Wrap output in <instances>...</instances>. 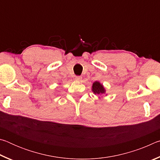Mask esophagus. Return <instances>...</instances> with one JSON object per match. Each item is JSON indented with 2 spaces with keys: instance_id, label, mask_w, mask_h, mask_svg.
<instances>
[{
  "instance_id": "esophagus-1",
  "label": "esophagus",
  "mask_w": 160,
  "mask_h": 160,
  "mask_svg": "<svg viewBox=\"0 0 160 160\" xmlns=\"http://www.w3.org/2000/svg\"><path fill=\"white\" fill-rule=\"evenodd\" d=\"M75 80L80 81V80H82V77H80V76H76V77H75Z\"/></svg>"
}]
</instances>
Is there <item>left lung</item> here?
I'll use <instances>...</instances> for the list:
<instances>
[{"label": "left lung", "instance_id": "left-lung-1", "mask_svg": "<svg viewBox=\"0 0 160 160\" xmlns=\"http://www.w3.org/2000/svg\"><path fill=\"white\" fill-rule=\"evenodd\" d=\"M92 91L93 92L94 94H96V95H98V96L104 94H105V92H106V90H105L104 86L102 85V84L98 82V81H96V82H94L93 83Z\"/></svg>", "mask_w": 160, "mask_h": 160}]
</instances>
